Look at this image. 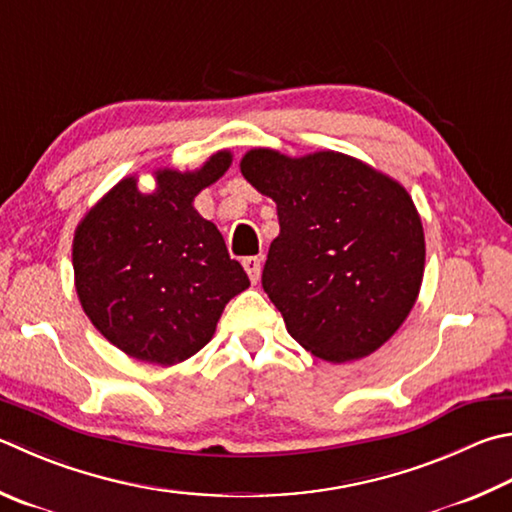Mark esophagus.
<instances>
[{"label": "esophagus", "instance_id": "34e87169", "mask_svg": "<svg viewBox=\"0 0 512 512\" xmlns=\"http://www.w3.org/2000/svg\"><path fill=\"white\" fill-rule=\"evenodd\" d=\"M244 271L248 273L250 282L257 284L259 282V275H262V262H259V257H244Z\"/></svg>", "mask_w": 512, "mask_h": 512}]
</instances>
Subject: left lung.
<instances>
[{"label":"left lung","instance_id":"1","mask_svg":"<svg viewBox=\"0 0 512 512\" xmlns=\"http://www.w3.org/2000/svg\"><path fill=\"white\" fill-rule=\"evenodd\" d=\"M244 179L277 203L262 286L313 356L347 362L394 336L421 291L423 224L401 183L340 152H246Z\"/></svg>","mask_w":512,"mask_h":512}]
</instances>
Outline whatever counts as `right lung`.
Instances as JSON below:
<instances>
[{
    "instance_id": "obj_1",
    "label": "right lung",
    "mask_w": 512,
    "mask_h": 512,
    "mask_svg": "<svg viewBox=\"0 0 512 512\" xmlns=\"http://www.w3.org/2000/svg\"><path fill=\"white\" fill-rule=\"evenodd\" d=\"M228 150L199 170H159L156 190L116 183L73 235V273L87 318L127 356L176 365L203 349L232 297L250 286L197 194L224 176Z\"/></svg>"
}]
</instances>
